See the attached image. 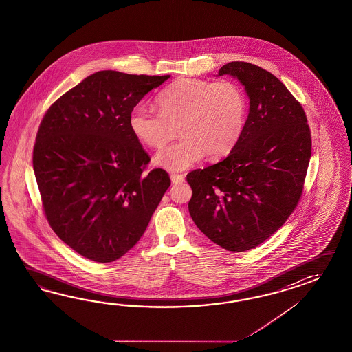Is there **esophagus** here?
<instances>
[{
  "label": "esophagus",
  "mask_w": 352,
  "mask_h": 352,
  "mask_svg": "<svg viewBox=\"0 0 352 352\" xmlns=\"http://www.w3.org/2000/svg\"><path fill=\"white\" fill-rule=\"evenodd\" d=\"M170 179H172L173 184H178V183H182L184 180V177L179 175V174H172Z\"/></svg>",
  "instance_id": "obj_1"
}]
</instances>
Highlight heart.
Here are the masks:
<instances>
[{
    "label": "heart",
    "mask_w": 352,
    "mask_h": 352,
    "mask_svg": "<svg viewBox=\"0 0 352 352\" xmlns=\"http://www.w3.org/2000/svg\"><path fill=\"white\" fill-rule=\"evenodd\" d=\"M159 111L136 105L129 117L132 135L145 145L160 148L177 132L179 141L155 155V164L180 172L205 155L219 159L238 145L247 123L248 100L232 81L180 78L159 96Z\"/></svg>",
    "instance_id": "obj_1"
}]
</instances>
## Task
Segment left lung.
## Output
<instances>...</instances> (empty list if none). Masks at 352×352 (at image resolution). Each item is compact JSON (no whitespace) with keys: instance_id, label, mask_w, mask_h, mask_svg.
I'll list each match as a JSON object with an SVG mask.
<instances>
[{"instance_id":"left-lung-1","label":"left lung","mask_w":352,"mask_h":352,"mask_svg":"<svg viewBox=\"0 0 352 352\" xmlns=\"http://www.w3.org/2000/svg\"><path fill=\"white\" fill-rule=\"evenodd\" d=\"M236 78L249 113L238 145L220 163L189 173V214L230 252L256 248L298 205L311 155L307 116L287 87L248 62H229L217 76Z\"/></svg>"}]
</instances>
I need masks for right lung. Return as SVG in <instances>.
Listing matches in <instances>:
<instances>
[{"mask_svg": "<svg viewBox=\"0 0 352 352\" xmlns=\"http://www.w3.org/2000/svg\"><path fill=\"white\" fill-rule=\"evenodd\" d=\"M170 75L98 71L62 95L38 129L33 168L53 232L80 256L108 263L144 235L170 186L131 132V111Z\"/></svg>", "mask_w": 352, "mask_h": 352, "instance_id": "obj_1", "label": "right lung"}]
</instances>
